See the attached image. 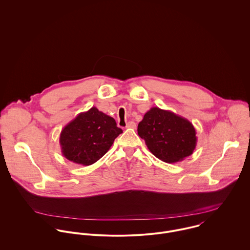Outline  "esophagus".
Returning <instances> with one entry per match:
<instances>
[{"label":"esophagus","instance_id":"esophagus-1","mask_svg":"<svg viewBox=\"0 0 250 250\" xmlns=\"http://www.w3.org/2000/svg\"><path fill=\"white\" fill-rule=\"evenodd\" d=\"M136 127H137V124L134 121H130L126 125V128H128V129H136Z\"/></svg>","mask_w":250,"mask_h":250}]
</instances>
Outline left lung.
Wrapping results in <instances>:
<instances>
[{
	"mask_svg": "<svg viewBox=\"0 0 250 250\" xmlns=\"http://www.w3.org/2000/svg\"><path fill=\"white\" fill-rule=\"evenodd\" d=\"M150 152L165 163H177L193 153L196 132L186 118L170 110L151 107L138 126Z\"/></svg>",
	"mask_w": 250,
	"mask_h": 250,
	"instance_id": "1",
	"label": "left lung"
}]
</instances>
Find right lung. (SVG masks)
Listing matches in <instances>:
<instances>
[{
  "label": "right lung",
  "mask_w": 250,
  "mask_h": 250,
  "mask_svg": "<svg viewBox=\"0 0 250 250\" xmlns=\"http://www.w3.org/2000/svg\"><path fill=\"white\" fill-rule=\"evenodd\" d=\"M121 133L112 117L92 107L79 113L62 130V153L75 164L90 166L107 153Z\"/></svg>",
  "instance_id": "add662e5"
}]
</instances>
